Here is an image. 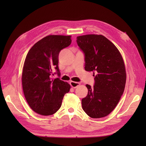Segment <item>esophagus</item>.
Wrapping results in <instances>:
<instances>
[{
    "instance_id": "1",
    "label": "esophagus",
    "mask_w": 146,
    "mask_h": 146,
    "mask_svg": "<svg viewBox=\"0 0 146 146\" xmlns=\"http://www.w3.org/2000/svg\"><path fill=\"white\" fill-rule=\"evenodd\" d=\"M70 86H71L72 88H77V86H78L79 85H80V83L78 82H70Z\"/></svg>"
}]
</instances>
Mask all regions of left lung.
<instances>
[{
  "mask_svg": "<svg viewBox=\"0 0 146 146\" xmlns=\"http://www.w3.org/2000/svg\"><path fill=\"white\" fill-rule=\"evenodd\" d=\"M77 43L85 55V69L93 72L94 85H86L83 110L92 118L107 116L115 108L124 91L125 68L117 47L101 35L77 37Z\"/></svg>",
  "mask_w": 146,
  "mask_h": 146,
  "instance_id": "obj_1",
  "label": "left lung"
}]
</instances>
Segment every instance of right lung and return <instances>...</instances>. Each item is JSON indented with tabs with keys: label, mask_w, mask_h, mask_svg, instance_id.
Segmentation results:
<instances>
[{
	"label": "right lung",
	"mask_w": 146,
	"mask_h": 146,
	"mask_svg": "<svg viewBox=\"0 0 146 146\" xmlns=\"http://www.w3.org/2000/svg\"><path fill=\"white\" fill-rule=\"evenodd\" d=\"M70 36L48 35L35 44L26 56L22 75L24 94L35 112L43 116L56 113L70 86L60 78V52L71 44ZM56 72L53 73L54 70Z\"/></svg>",
	"instance_id": "right-lung-1"
}]
</instances>
